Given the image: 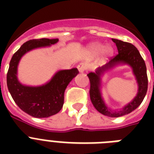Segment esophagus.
<instances>
[{"label": "esophagus", "mask_w": 154, "mask_h": 154, "mask_svg": "<svg viewBox=\"0 0 154 154\" xmlns=\"http://www.w3.org/2000/svg\"><path fill=\"white\" fill-rule=\"evenodd\" d=\"M77 69H78V71H79L80 72H84L87 69L86 65H85L84 63H80L79 65H77Z\"/></svg>", "instance_id": "1"}]
</instances>
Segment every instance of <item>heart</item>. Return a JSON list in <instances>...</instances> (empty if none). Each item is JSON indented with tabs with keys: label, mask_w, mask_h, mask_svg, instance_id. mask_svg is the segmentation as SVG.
I'll use <instances>...</instances> for the list:
<instances>
[{
	"label": "heart",
	"mask_w": 154,
	"mask_h": 154,
	"mask_svg": "<svg viewBox=\"0 0 154 154\" xmlns=\"http://www.w3.org/2000/svg\"><path fill=\"white\" fill-rule=\"evenodd\" d=\"M101 53L105 56H109L112 53V49L110 46L105 47L103 45L98 43L92 44L88 48V53L90 56H97Z\"/></svg>",
	"instance_id": "heart-1"
}]
</instances>
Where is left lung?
<instances>
[{"label":"left lung","mask_w":154,"mask_h":154,"mask_svg":"<svg viewBox=\"0 0 154 154\" xmlns=\"http://www.w3.org/2000/svg\"><path fill=\"white\" fill-rule=\"evenodd\" d=\"M117 45L118 53L112 57L107 64L97 68L94 72L87 74L90 82L89 96L93 105L99 112L110 117H119L128 114L136 109L143 101L148 89V77L146 72L145 60L141 57L136 47L129 42H125L117 39H112ZM126 63L133 69V72L136 77L139 91L137 96L131 103L126 106L122 110L112 111L105 105L100 94V76L104 72L115 67L116 65Z\"/></svg>","instance_id":"left-lung-1"}]
</instances>
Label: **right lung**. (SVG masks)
Here are the masks:
<instances>
[{
	"mask_svg": "<svg viewBox=\"0 0 154 154\" xmlns=\"http://www.w3.org/2000/svg\"><path fill=\"white\" fill-rule=\"evenodd\" d=\"M58 39H35L28 41L13 54L7 72V86L18 107L37 118L49 117L57 113L64 104V94L69 82L78 74L77 68L60 70L52 79L41 86H27L17 79V66L24 54L32 49L50 46Z\"/></svg>",
	"mask_w": 154,
	"mask_h": 154,
	"instance_id": "obj_1",
	"label": "right lung"
}]
</instances>
